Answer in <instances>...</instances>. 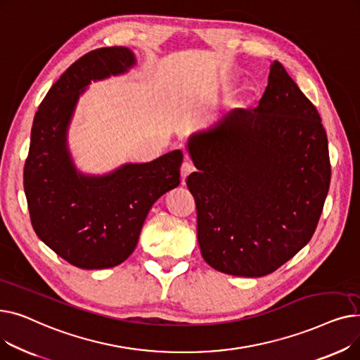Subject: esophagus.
I'll return each instance as SVG.
<instances>
[{"mask_svg": "<svg viewBox=\"0 0 360 360\" xmlns=\"http://www.w3.org/2000/svg\"><path fill=\"white\" fill-rule=\"evenodd\" d=\"M193 169H194V167H193L191 162H188V160H185V162L181 165V179H182V184H185L186 176L193 172Z\"/></svg>", "mask_w": 360, "mask_h": 360, "instance_id": "obj_1", "label": "esophagus"}]
</instances>
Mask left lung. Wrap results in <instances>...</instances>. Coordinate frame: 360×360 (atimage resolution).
<instances>
[{"instance_id":"8db88e82","label":"left lung","mask_w":360,"mask_h":360,"mask_svg":"<svg viewBox=\"0 0 360 360\" xmlns=\"http://www.w3.org/2000/svg\"><path fill=\"white\" fill-rule=\"evenodd\" d=\"M186 178L204 261L239 277L267 276L311 240L331 167L321 117L278 61L257 108L195 132Z\"/></svg>"}]
</instances>
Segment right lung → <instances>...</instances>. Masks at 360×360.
<instances>
[{"label": "right lung", "instance_id": "right-lung-1", "mask_svg": "<svg viewBox=\"0 0 360 360\" xmlns=\"http://www.w3.org/2000/svg\"><path fill=\"white\" fill-rule=\"evenodd\" d=\"M136 64L134 52L125 46L83 55L53 83L33 120L23 174L32 226L56 255L79 269L124 262L137 247L151 205L181 182V150L105 175L80 172L70 153L68 127L89 84Z\"/></svg>", "mask_w": 360, "mask_h": 360}]
</instances>
